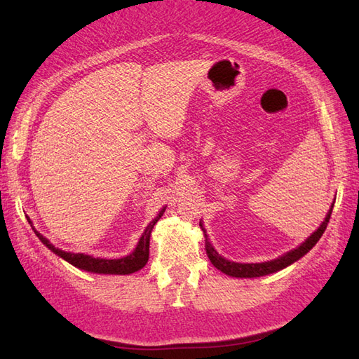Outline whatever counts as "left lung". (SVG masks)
Wrapping results in <instances>:
<instances>
[{
    "label": "left lung",
    "instance_id": "1",
    "mask_svg": "<svg viewBox=\"0 0 359 359\" xmlns=\"http://www.w3.org/2000/svg\"><path fill=\"white\" fill-rule=\"evenodd\" d=\"M332 208H334V203L331 205V210L328 211V215L325 217L323 223L319 226V229L316 232H313V235L309 236L307 240L304 241L299 247H297L295 250H292V252L283 255L278 259L269 260V262H262V264H236V262H231V260H226L224 257H222L219 253H217L214 247L208 243V240H206V255H208L211 264L217 269H220L222 273H224L227 276H232V277H241V278L248 277V278H252V277H260V276L277 273V271L289 266L293 262H297L298 259H301L304 255H307L310 250L314 245H316V243L320 240V236L323 235L325 229H327V226L330 223ZM201 227H202V224H201ZM203 233H205V231H203Z\"/></svg>",
    "mask_w": 359,
    "mask_h": 359
}]
</instances>
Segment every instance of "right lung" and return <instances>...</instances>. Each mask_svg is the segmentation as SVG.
<instances>
[{
    "instance_id": "right-lung-1",
    "label": "right lung",
    "mask_w": 359,
    "mask_h": 359,
    "mask_svg": "<svg viewBox=\"0 0 359 359\" xmlns=\"http://www.w3.org/2000/svg\"><path fill=\"white\" fill-rule=\"evenodd\" d=\"M165 212V208H163L158 214V217L156 220L151 222L148 224V227L145 229L144 235L140 236L139 244L136 247L135 252L132 255H128L126 257L121 259H99V257H93L88 255H83V253H67V252H62V250L53 247L45 236L41 233H39L34 227L36 235L39 236V240L45 244L49 250H52L53 253L58 255L60 257H62L64 260H67L69 264H72L76 268H81L85 271H91V273H97V274H132L139 271L140 268H144L148 262L149 259V236H151V231H153V227L156 224V222L160 219V217ZM28 223L31 224L29 217H27Z\"/></svg>"
}]
</instances>
